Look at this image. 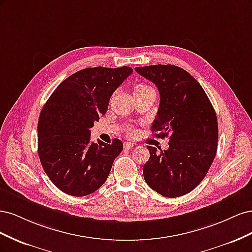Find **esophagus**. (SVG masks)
<instances>
[{"instance_id": "1", "label": "esophagus", "mask_w": 252, "mask_h": 252, "mask_svg": "<svg viewBox=\"0 0 252 252\" xmlns=\"http://www.w3.org/2000/svg\"><path fill=\"white\" fill-rule=\"evenodd\" d=\"M124 149H131L133 146H134V144L133 143H131V142H124Z\"/></svg>"}]
</instances>
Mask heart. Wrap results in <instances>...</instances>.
<instances>
[{
    "label": "heart",
    "instance_id": "obj_1",
    "mask_svg": "<svg viewBox=\"0 0 252 252\" xmlns=\"http://www.w3.org/2000/svg\"><path fill=\"white\" fill-rule=\"evenodd\" d=\"M150 89H154V88H152V87L149 86V85H147V84H139V85L134 86V88H133V94H134V95H136V94H143V93H145V91L150 90Z\"/></svg>",
    "mask_w": 252,
    "mask_h": 252
}]
</instances>
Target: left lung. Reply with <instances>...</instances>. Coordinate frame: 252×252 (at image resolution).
<instances>
[{"label":"left lung","instance_id":"1","mask_svg":"<svg viewBox=\"0 0 252 252\" xmlns=\"http://www.w3.org/2000/svg\"><path fill=\"white\" fill-rule=\"evenodd\" d=\"M156 84L159 106L151 130L158 138L169 135V148L158 152L148 146L143 175L151 189L166 197L189 193L207 174L218 149L219 128L215 109L191 74L174 65L135 67Z\"/></svg>","mask_w":252,"mask_h":252}]
</instances>
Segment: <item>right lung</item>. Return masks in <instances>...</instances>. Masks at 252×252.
Segmentation results:
<instances>
[{"label":"right lung","mask_w":252,"mask_h":252,"mask_svg":"<svg viewBox=\"0 0 252 252\" xmlns=\"http://www.w3.org/2000/svg\"><path fill=\"white\" fill-rule=\"evenodd\" d=\"M132 68H85L65 79L40 113L37 154L44 171L61 191L94 193L107 180L123 143L90 140V128L106 113L110 96Z\"/></svg>","instance_id":"1"}]
</instances>
